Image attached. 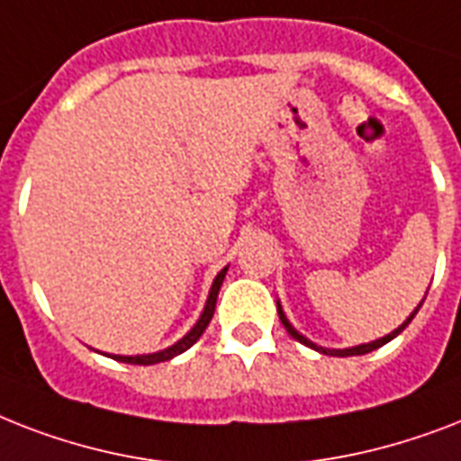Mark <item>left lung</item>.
Masks as SVG:
<instances>
[{"label":"left lung","instance_id":"8db88e82","mask_svg":"<svg viewBox=\"0 0 461 461\" xmlns=\"http://www.w3.org/2000/svg\"><path fill=\"white\" fill-rule=\"evenodd\" d=\"M421 303H423V302H421ZM421 303H419V308H421ZM419 308H416L414 313L409 315V318H407V322H402L400 328H397V330H393V332H390V335L380 337V339H375V342H368V344H358V347H351V349H322V347H318V344L308 342L306 337H303V335H299V332H296V330L292 328V322H289L287 318H285V313H282V308H280V306H277V313H280V321H282V325H285V330H287L289 335L294 337L296 342L306 344V347H311V349H315V351H322V354H332V357H358V354H368V351L378 349V347H383V344H387V342H390V339H394V337L400 335L402 330L407 328L409 322H411V318H414V315L419 313Z\"/></svg>","mask_w":461,"mask_h":461}]
</instances>
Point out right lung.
I'll return each instance as SVG.
<instances>
[{"label":"right lung","instance_id":"obj_1","mask_svg":"<svg viewBox=\"0 0 461 461\" xmlns=\"http://www.w3.org/2000/svg\"><path fill=\"white\" fill-rule=\"evenodd\" d=\"M224 275H227V267H224L222 273L215 277V282H212V289H210L208 302H205V308H203L201 321L195 322L194 330H191V332H188L184 339H179L176 344H172L169 349L158 351V354H143V357H112V358H117V361H124V364L150 366V364H159V361H169V358L176 357V354H181V351H186L188 347H194V344L198 342V337H201L203 332H205V328H208V322L212 321V313H215V303H217V294H220V287H222Z\"/></svg>","mask_w":461,"mask_h":461}]
</instances>
